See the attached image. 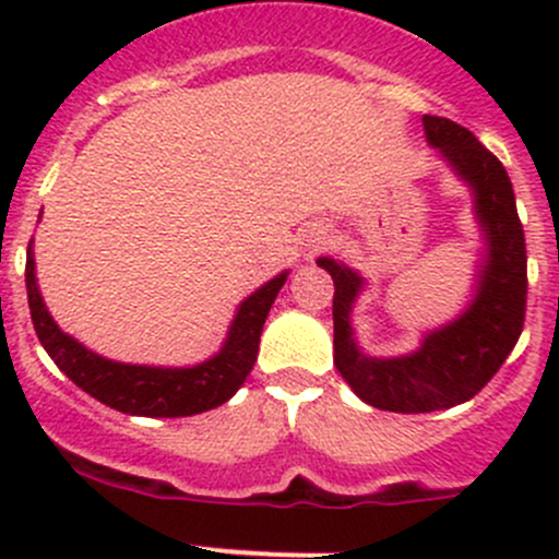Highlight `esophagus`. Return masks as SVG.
<instances>
[{
    "instance_id": "esophagus-1",
    "label": "esophagus",
    "mask_w": 559,
    "mask_h": 559,
    "mask_svg": "<svg viewBox=\"0 0 559 559\" xmlns=\"http://www.w3.org/2000/svg\"><path fill=\"white\" fill-rule=\"evenodd\" d=\"M319 243H324V238H319Z\"/></svg>"
}]
</instances>
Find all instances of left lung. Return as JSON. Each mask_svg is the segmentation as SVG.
<instances>
[{
    "label": "left lung",
    "instance_id": "left-lung-1",
    "mask_svg": "<svg viewBox=\"0 0 559 559\" xmlns=\"http://www.w3.org/2000/svg\"><path fill=\"white\" fill-rule=\"evenodd\" d=\"M421 123L427 143L471 189L473 216L481 229L484 251L465 311L427 332L416 352L373 357L359 348L352 326L365 278L337 259H316L335 284L337 373L359 400L394 414L454 408L481 392L520 341L527 302V253L509 173L460 123L441 116H425Z\"/></svg>",
    "mask_w": 559,
    "mask_h": 559
}]
</instances>
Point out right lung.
Here are the masks:
<instances>
[{
  "label": "right lung",
  "instance_id": "add662e5",
  "mask_svg": "<svg viewBox=\"0 0 559 559\" xmlns=\"http://www.w3.org/2000/svg\"><path fill=\"white\" fill-rule=\"evenodd\" d=\"M32 243L35 240H29V251H26V295H29V311L39 343L72 384L129 416L173 419V416L202 414V411L227 403L243 386L246 376L257 362L264 319L289 275V270H284L240 302L222 348L205 362L191 365V368L129 365L99 357L97 352L78 343L56 324L39 295Z\"/></svg>",
  "mask_w": 559,
  "mask_h": 559
}]
</instances>
